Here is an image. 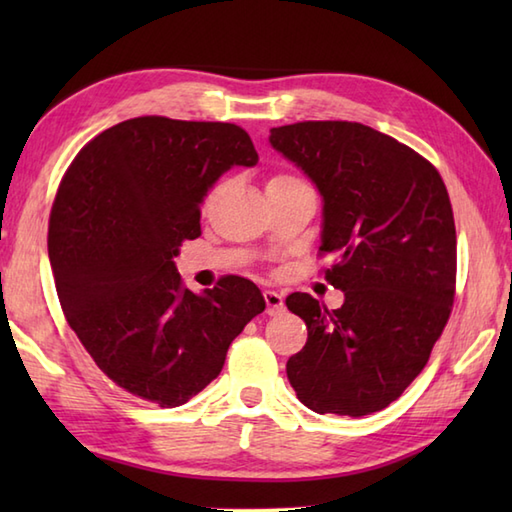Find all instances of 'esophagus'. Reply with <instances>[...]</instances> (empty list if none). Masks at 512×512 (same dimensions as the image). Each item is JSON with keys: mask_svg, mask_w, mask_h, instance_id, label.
Returning <instances> with one entry per match:
<instances>
[{"mask_svg": "<svg viewBox=\"0 0 512 512\" xmlns=\"http://www.w3.org/2000/svg\"><path fill=\"white\" fill-rule=\"evenodd\" d=\"M264 301H266V312L270 317H275V314L284 312V297L279 295L275 290H264Z\"/></svg>", "mask_w": 512, "mask_h": 512, "instance_id": "34e87169", "label": "esophagus"}]
</instances>
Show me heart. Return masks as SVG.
<instances>
[{
  "label": "heart",
  "instance_id": "b5f03b06",
  "mask_svg": "<svg viewBox=\"0 0 512 512\" xmlns=\"http://www.w3.org/2000/svg\"><path fill=\"white\" fill-rule=\"evenodd\" d=\"M273 180L275 182H292V180H297V178H292V176H275Z\"/></svg>",
  "mask_w": 512,
  "mask_h": 512
}]
</instances>
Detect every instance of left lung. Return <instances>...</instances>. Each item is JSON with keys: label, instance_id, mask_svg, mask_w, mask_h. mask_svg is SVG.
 I'll list each match as a JSON object with an SVG mask.
<instances>
[{"label": "left lung", "instance_id": "1", "mask_svg": "<svg viewBox=\"0 0 512 512\" xmlns=\"http://www.w3.org/2000/svg\"><path fill=\"white\" fill-rule=\"evenodd\" d=\"M268 143L301 169L323 202L325 279L343 290L328 310L286 299L308 325L286 372L317 413L361 418L400 398L427 365L455 292V224L440 173L407 145L347 121L270 129Z\"/></svg>", "mask_w": 512, "mask_h": 512}]
</instances>
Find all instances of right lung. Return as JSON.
I'll return each instance as SVG.
<instances>
[{"label":"right lung","mask_w":512,"mask_h":512,"mask_svg":"<svg viewBox=\"0 0 512 512\" xmlns=\"http://www.w3.org/2000/svg\"><path fill=\"white\" fill-rule=\"evenodd\" d=\"M257 151L231 123L140 116L85 145L52 204L48 255L70 328L118 387L180 407L222 372L228 345L264 312L244 277L182 286L184 239L200 237V204Z\"/></svg>","instance_id":"obj_1"}]
</instances>
